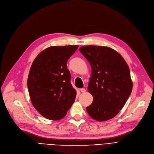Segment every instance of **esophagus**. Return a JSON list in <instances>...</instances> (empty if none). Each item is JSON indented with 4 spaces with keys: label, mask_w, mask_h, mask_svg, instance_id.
I'll list each match as a JSON object with an SVG mask.
<instances>
[{
    "label": "esophagus",
    "mask_w": 154,
    "mask_h": 154,
    "mask_svg": "<svg viewBox=\"0 0 154 154\" xmlns=\"http://www.w3.org/2000/svg\"><path fill=\"white\" fill-rule=\"evenodd\" d=\"M80 91H81V92H82V93H84V92H85V91H86V90L84 88H80Z\"/></svg>",
    "instance_id": "esophagus-1"
}]
</instances>
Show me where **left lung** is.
I'll list each match as a JSON object with an SVG mask.
<instances>
[{"label": "left lung", "instance_id": "left-lung-1", "mask_svg": "<svg viewBox=\"0 0 154 154\" xmlns=\"http://www.w3.org/2000/svg\"><path fill=\"white\" fill-rule=\"evenodd\" d=\"M79 51L89 62L92 74L88 91L93 102L86 108L92 119L105 121L123 108L132 90L127 63L118 52L107 47L83 46Z\"/></svg>", "mask_w": 154, "mask_h": 154}]
</instances>
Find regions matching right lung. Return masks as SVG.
<instances>
[{"mask_svg":"<svg viewBox=\"0 0 154 154\" xmlns=\"http://www.w3.org/2000/svg\"><path fill=\"white\" fill-rule=\"evenodd\" d=\"M78 47L47 48L32 64L27 79L30 98L35 109L48 119H62L75 101L76 91L70 83L67 62Z\"/></svg>","mask_w":154,"mask_h":154,"instance_id":"obj_1","label":"right lung"}]
</instances>
